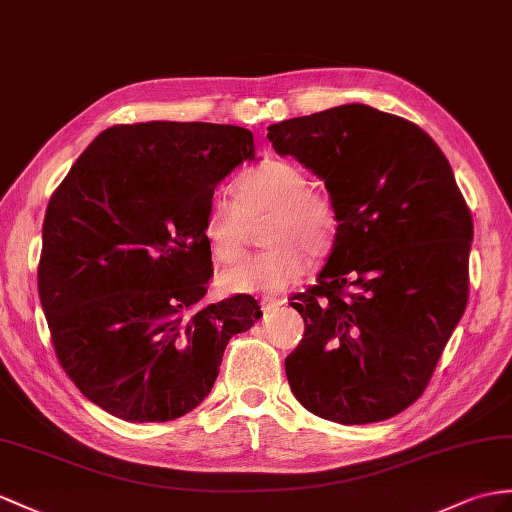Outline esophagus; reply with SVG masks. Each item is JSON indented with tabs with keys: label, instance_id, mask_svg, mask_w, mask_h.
I'll use <instances>...</instances> for the list:
<instances>
[{
	"label": "esophagus",
	"instance_id": "obj_1",
	"mask_svg": "<svg viewBox=\"0 0 512 512\" xmlns=\"http://www.w3.org/2000/svg\"><path fill=\"white\" fill-rule=\"evenodd\" d=\"M282 304H286V299H282V297H263L260 299V306H263V310H273V308H278V306H282Z\"/></svg>",
	"mask_w": 512,
	"mask_h": 512
}]
</instances>
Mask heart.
Returning a JSON list of instances; mask_svg holds the SVG:
<instances>
[{
	"mask_svg": "<svg viewBox=\"0 0 512 512\" xmlns=\"http://www.w3.org/2000/svg\"><path fill=\"white\" fill-rule=\"evenodd\" d=\"M236 202L223 193L210 197L204 239L219 263H232L245 245V219L271 213L265 226L269 249L243 258L221 273L230 293L276 295L306 271V254L319 256L332 245L339 217L328 195L310 189L304 169L291 160L271 158L249 169L234 186Z\"/></svg>",
	"mask_w": 512,
	"mask_h": 512,
	"instance_id": "1",
	"label": "heart"
}]
</instances>
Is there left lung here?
Returning a JSON list of instances; mask_svg holds the SVG:
<instances>
[{
  "mask_svg": "<svg viewBox=\"0 0 512 512\" xmlns=\"http://www.w3.org/2000/svg\"><path fill=\"white\" fill-rule=\"evenodd\" d=\"M267 130L323 180L339 217L317 284L291 297L306 323L284 360L291 391L343 426L395 417L428 386L467 306L473 221L450 162L415 123L365 104Z\"/></svg>",
  "mask_w": 512,
  "mask_h": 512,
  "instance_id": "1",
  "label": "left lung"
}]
</instances>
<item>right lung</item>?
<instances>
[{
    "label": "right lung",
    "instance_id": "obj_1",
    "mask_svg": "<svg viewBox=\"0 0 512 512\" xmlns=\"http://www.w3.org/2000/svg\"><path fill=\"white\" fill-rule=\"evenodd\" d=\"M245 160L256 147L239 126H112L49 199L43 313L62 369L106 413L139 423L191 413L228 341L263 317L252 295L202 306L206 206Z\"/></svg>",
    "mask_w": 512,
    "mask_h": 512
}]
</instances>
